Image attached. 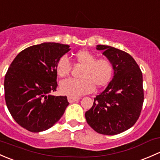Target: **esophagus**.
Returning a JSON list of instances; mask_svg holds the SVG:
<instances>
[{"label":"esophagus","instance_id":"1","mask_svg":"<svg viewBox=\"0 0 160 160\" xmlns=\"http://www.w3.org/2000/svg\"><path fill=\"white\" fill-rule=\"evenodd\" d=\"M67 100H68V102H70V103H72V102H74L78 101V100H80V98H79V97H67Z\"/></svg>","mask_w":160,"mask_h":160}]
</instances>
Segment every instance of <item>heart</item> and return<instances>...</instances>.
<instances>
[{
  "instance_id": "obj_1",
  "label": "heart",
  "mask_w": 160,
  "mask_h": 160,
  "mask_svg": "<svg viewBox=\"0 0 160 160\" xmlns=\"http://www.w3.org/2000/svg\"><path fill=\"white\" fill-rule=\"evenodd\" d=\"M76 61L83 66L80 79H67L60 83V90L63 94L72 97H80L91 93L97 87H104L110 82L113 73V66L107 58L97 59L96 56L87 50H82L75 54ZM71 63L67 56H62L56 65V71L60 77H67L70 73Z\"/></svg>"
}]
</instances>
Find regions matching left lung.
Listing matches in <instances>:
<instances>
[{
    "instance_id": "1",
    "label": "left lung",
    "mask_w": 160,
    "mask_h": 160,
    "mask_svg": "<svg viewBox=\"0 0 160 160\" xmlns=\"http://www.w3.org/2000/svg\"><path fill=\"white\" fill-rule=\"evenodd\" d=\"M96 49L112 63L113 77L94 98L85 117L96 132L116 135L132 127L139 118L144 99L142 74L129 53L107 45H97Z\"/></svg>"
}]
</instances>
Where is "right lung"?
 <instances>
[{"mask_svg":"<svg viewBox=\"0 0 160 160\" xmlns=\"http://www.w3.org/2000/svg\"><path fill=\"white\" fill-rule=\"evenodd\" d=\"M70 46L42 43L26 48L14 58L4 78L5 101L13 120L33 132L45 131L61 118L69 105L56 91V65Z\"/></svg>","mask_w":160,"mask_h":160,"instance_id":"1","label":"right lung"}]
</instances>
